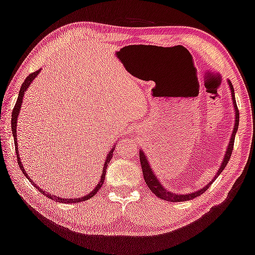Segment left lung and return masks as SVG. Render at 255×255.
I'll use <instances>...</instances> for the list:
<instances>
[{"label":"left lung","mask_w":255,"mask_h":255,"mask_svg":"<svg viewBox=\"0 0 255 255\" xmlns=\"http://www.w3.org/2000/svg\"><path fill=\"white\" fill-rule=\"evenodd\" d=\"M228 86L231 88V95H232V100H233V105H234V110H235V124H234V128H233V133L231 136V140H229L228 147L226 152H225V157L222 161V165H220L218 172L215 175V177L211 179V181L208 183L206 186H203L202 189H200L198 191H192L190 193L186 194H178V193H173L164 187V185L159 182V179L156 176V174L153 173V170L151 169V166L149 164L148 157L145 156V153L140 150V164H141V168H142V173H143V177L145 181V184L148 185L150 190L152 191V193L156 195V197L160 198L161 200H165V201H169V202H182V201H187V200H192L194 198H198L199 195L203 194L208 189H209L210 185L212 184V182H215V179L219 176L220 173L225 169V167L227 166L229 159H231L232 156V151L234 148V141H235V134L237 132V128H239V123H240V113L239 110H237V105H236V100H235V93H234V87L232 85V82L228 80Z\"/></svg>","instance_id":"obj_1"}]
</instances>
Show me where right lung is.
Wrapping results in <instances>:
<instances>
[{
  "instance_id": "right-lung-1",
  "label": "right lung",
  "mask_w": 255,
  "mask_h": 255,
  "mask_svg": "<svg viewBox=\"0 0 255 255\" xmlns=\"http://www.w3.org/2000/svg\"><path fill=\"white\" fill-rule=\"evenodd\" d=\"M40 72V69L37 70L36 72H33L31 74H29V76L26 78V80H24V82L22 83L21 88H20V91H19V96H18V99H16V103H15V106L13 108V112H12V119H11V128H12V134H13V137H14V145H15V153H16V158H18V164H19V167L20 169L22 170V173L24 176H26L29 181H30L31 184L36 187L37 190H38L39 192H43V194L46 195V197L49 198V199H55L57 202H62V203H77V202H82V201H86V200H89L90 198H93L94 195L97 193V192L99 191L100 187H102V185L104 184V181H105V174H106V168L108 164H110L111 161V158L113 157V151H114L115 149V145H113L111 151L107 153V156L105 158V164L103 165V173H102V176H100V181L98 182V184L95 186V189L90 192V193L83 195L82 198H74V199H65V198H57L55 197V195H53L51 193H47V192H44L43 190L40 189V187L35 184V182L31 181L30 177L28 176V174L26 173V170L23 169V166L21 164V159H20V156H19V150H18V142H16V121H18V116L20 114V110H21V105H22V99H23V96H24V91H26L29 87H30V83L32 82L33 79H35L37 76H38V73Z\"/></svg>"
}]
</instances>
